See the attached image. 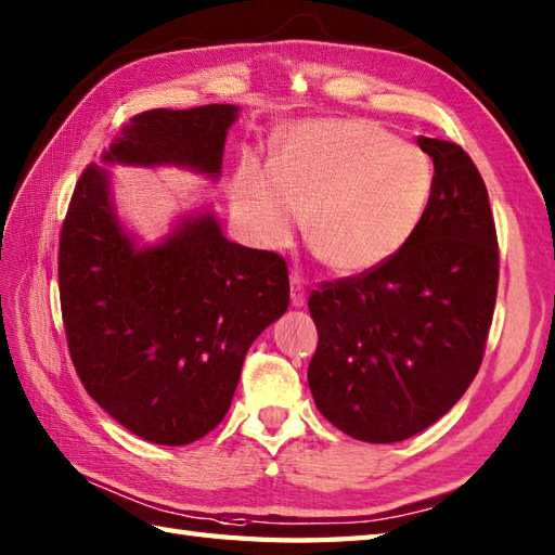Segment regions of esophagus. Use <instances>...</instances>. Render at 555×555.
<instances>
[{
  "instance_id": "esophagus-1",
  "label": "esophagus",
  "mask_w": 555,
  "mask_h": 555,
  "mask_svg": "<svg viewBox=\"0 0 555 555\" xmlns=\"http://www.w3.org/2000/svg\"><path fill=\"white\" fill-rule=\"evenodd\" d=\"M305 300H308V296H305V288L300 286L298 276H291V305L293 308H305Z\"/></svg>"
}]
</instances>
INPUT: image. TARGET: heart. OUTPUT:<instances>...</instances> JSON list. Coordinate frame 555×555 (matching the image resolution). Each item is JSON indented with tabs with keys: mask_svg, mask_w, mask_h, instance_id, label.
<instances>
[{
	"mask_svg": "<svg viewBox=\"0 0 555 555\" xmlns=\"http://www.w3.org/2000/svg\"><path fill=\"white\" fill-rule=\"evenodd\" d=\"M434 164L367 119H314L281 135L274 167L247 159L231 207L250 241L286 247L308 217V241L338 276H360L403 250L427 215Z\"/></svg>",
	"mask_w": 555,
	"mask_h": 555,
	"instance_id": "b5f03b06",
	"label": "heart"
}]
</instances>
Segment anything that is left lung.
I'll return each instance as SVG.
<instances>
[{"instance_id":"8db88e82","label":"left lung","mask_w":555,"mask_h":555,"mask_svg":"<svg viewBox=\"0 0 555 555\" xmlns=\"http://www.w3.org/2000/svg\"><path fill=\"white\" fill-rule=\"evenodd\" d=\"M434 162L420 229L391 262L310 296L317 410L344 434L396 443L451 410L485 356L499 286L487 185L463 147L417 138Z\"/></svg>"}]
</instances>
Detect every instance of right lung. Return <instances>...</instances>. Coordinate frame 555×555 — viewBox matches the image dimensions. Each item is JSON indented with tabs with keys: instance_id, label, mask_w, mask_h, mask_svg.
Listing matches in <instances>:
<instances>
[{
	"instance_id": "add662e5",
	"label": "right lung",
	"mask_w": 555,
	"mask_h": 555,
	"mask_svg": "<svg viewBox=\"0 0 555 555\" xmlns=\"http://www.w3.org/2000/svg\"><path fill=\"white\" fill-rule=\"evenodd\" d=\"M235 104L133 116L76 183L59 241L68 350L95 403L140 439L185 446L227 415L245 352L288 310L276 253L229 241L215 209L145 243L121 219L109 167L185 169L217 183Z\"/></svg>"
}]
</instances>
